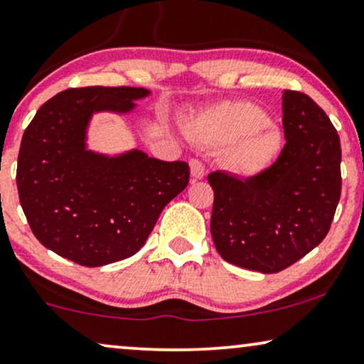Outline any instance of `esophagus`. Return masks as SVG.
<instances>
[{"label":"esophagus","instance_id":"obj_1","mask_svg":"<svg viewBox=\"0 0 364 364\" xmlns=\"http://www.w3.org/2000/svg\"><path fill=\"white\" fill-rule=\"evenodd\" d=\"M190 171H191V176L195 178V179H201L205 176V164L201 163L200 159H196V158H193V159H190Z\"/></svg>","mask_w":364,"mask_h":364}]
</instances>
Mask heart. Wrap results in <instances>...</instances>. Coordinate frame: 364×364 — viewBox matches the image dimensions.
<instances>
[{"mask_svg":"<svg viewBox=\"0 0 364 364\" xmlns=\"http://www.w3.org/2000/svg\"><path fill=\"white\" fill-rule=\"evenodd\" d=\"M196 136L210 146H227L223 163L237 174H254L269 166L282 148L279 129L252 102L225 104L200 117Z\"/></svg>","mask_w":364,"mask_h":364,"instance_id":"heart-1","label":"heart"}]
</instances>
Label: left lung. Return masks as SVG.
I'll use <instances>...</instances> for the list:
<instances>
[{"label": "left lung", "instance_id": "obj_1", "mask_svg": "<svg viewBox=\"0 0 364 364\" xmlns=\"http://www.w3.org/2000/svg\"><path fill=\"white\" fill-rule=\"evenodd\" d=\"M285 144L255 176L208 174L215 193L211 237L223 260L275 274L328 235L341 196V142L333 122L304 92L284 90Z\"/></svg>", "mask_w": 364, "mask_h": 364}]
</instances>
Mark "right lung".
<instances>
[{"label":"right lung","mask_w":364,"mask_h":364,"mask_svg":"<svg viewBox=\"0 0 364 364\" xmlns=\"http://www.w3.org/2000/svg\"><path fill=\"white\" fill-rule=\"evenodd\" d=\"M149 92L139 87H79L47 100L23 132L16 186L41 245L85 267L134 255L161 211L190 181L185 161L141 151L105 158L85 151L92 112H127Z\"/></svg>","instance_id":"add662e5"}]
</instances>
